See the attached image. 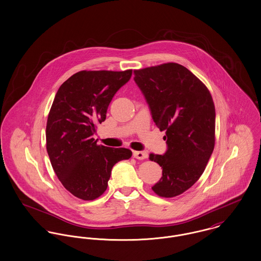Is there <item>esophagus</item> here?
<instances>
[{"label":"esophagus","instance_id":"34e87169","mask_svg":"<svg viewBox=\"0 0 261 261\" xmlns=\"http://www.w3.org/2000/svg\"><path fill=\"white\" fill-rule=\"evenodd\" d=\"M133 156L136 159L144 160V159H146L148 157V154L145 151H135V152H133Z\"/></svg>","mask_w":261,"mask_h":261}]
</instances>
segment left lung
Masks as SVG:
<instances>
[{
	"mask_svg": "<svg viewBox=\"0 0 261 261\" xmlns=\"http://www.w3.org/2000/svg\"><path fill=\"white\" fill-rule=\"evenodd\" d=\"M134 81L156 126L166 132L167 151L150 155L162 167L152 190L179 196L200 179L215 148L216 109L206 86L188 68L169 62L134 70Z\"/></svg>",
	"mask_w": 261,
	"mask_h": 261,
	"instance_id": "1",
	"label": "left lung"
}]
</instances>
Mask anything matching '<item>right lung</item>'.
Returning <instances> with one entry per match:
<instances>
[{
    "instance_id": "add662e5",
    "label": "right lung",
    "mask_w": 261,
    "mask_h": 261,
    "mask_svg": "<svg viewBox=\"0 0 261 261\" xmlns=\"http://www.w3.org/2000/svg\"><path fill=\"white\" fill-rule=\"evenodd\" d=\"M131 76L132 69L82 70L64 81L56 94L46 122V151L60 182L79 199L100 197L113 166L132 156L129 149L97 145L92 138L113 96Z\"/></svg>"
}]
</instances>
